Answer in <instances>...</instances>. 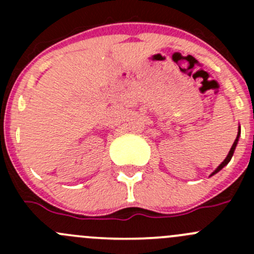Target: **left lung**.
Masks as SVG:
<instances>
[{"label": "left lung", "instance_id": "left-lung-1", "mask_svg": "<svg viewBox=\"0 0 254 254\" xmlns=\"http://www.w3.org/2000/svg\"><path fill=\"white\" fill-rule=\"evenodd\" d=\"M240 135H241V127H238V132H237V137H236V140H235V142H234V145H232V147H231V150H230V152H229V155L226 156V158H225L224 161H222L221 162V165L219 166V167L216 168V170L214 171V172L211 173V176H214L215 173H217L219 172L220 170H222V168L225 167V166L227 165V163L230 162V161H231V158H232V156H234V152H235V148H236V146H237V142H238V137H240Z\"/></svg>", "mask_w": 254, "mask_h": 254}]
</instances>
